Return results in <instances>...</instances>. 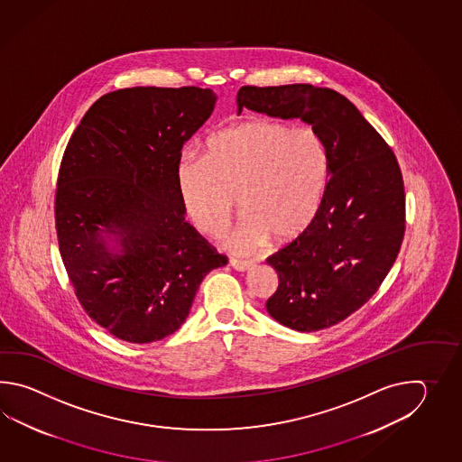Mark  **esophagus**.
<instances>
[{
	"mask_svg": "<svg viewBox=\"0 0 462 462\" xmlns=\"http://www.w3.org/2000/svg\"><path fill=\"white\" fill-rule=\"evenodd\" d=\"M229 264L233 265L236 271H239V273H245V271H249V269H251L253 263H249V261H237V259H231V261H229Z\"/></svg>",
	"mask_w": 462,
	"mask_h": 462,
	"instance_id": "1",
	"label": "esophagus"
}]
</instances>
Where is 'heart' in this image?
Instances as JSON below:
<instances>
[{
    "instance_id": "1",
    "label": "heart",
    "mask_w": 462,
    "mask_h": 462,
    "mask_svg": "<svg viewBox=\"0 0 462 462\" xmlns=\"http://www.w3.org/2000/svg\"><path fill=\"white\" fill-rule=\"evenodd\" d=\"M330 160L314 128L254 118L208 140L205 157L183 153L177 185L189 223L217 236L235 211L243 217L225 245L249 254L267 239L285 245L304 235L324 203Z\"/></svg>"
}]
</instances>
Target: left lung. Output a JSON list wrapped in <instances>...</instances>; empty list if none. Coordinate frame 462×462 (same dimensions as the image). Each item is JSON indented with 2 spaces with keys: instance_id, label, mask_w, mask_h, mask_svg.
<instances>
[{
  "instance_id": "1",
  "label": "left lung",
  "mask_w": 462,
  "mask_h": 462,
  "mask_svg": "<svg viewBox=\"0 0 462 462\" xmlns=\"http://www.w3.org/2000/svg\"><path fill=\"white\" fill-rule=\"evenodd\" d=\"M243 107L300 118L324 140L330 177L314 223L267 257L279 287L269 315L297 332L338 324L378 291L402 247L404 185L392 148L360 110L332 88L310 84L245 86Z\"/></svg>"
}]
</instances>
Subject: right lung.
I'll return each instance as SVG.
<instances>
[{"label": "right lung", "mask_w": 462, "mask_h": 462, "mask_svg": "<svg viewBox=\"0 0 462 462\" xmlns=\"http://www.w3.org/2000/svg\"><path fill=\"white\" fill-rule=\"evenodd\" d=\"M217 98L211 88H118L88 108L64 152L60 257L88 317L124 342L177 332L205 275L227 264L185 221L177 185L181 148Z\"/></svg>", "instance_id": "obj_1"}]
</instances>
